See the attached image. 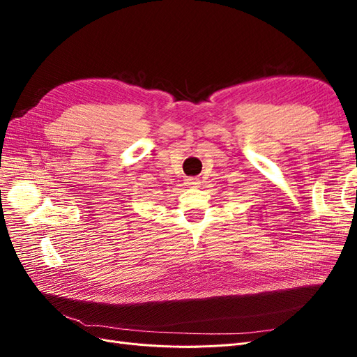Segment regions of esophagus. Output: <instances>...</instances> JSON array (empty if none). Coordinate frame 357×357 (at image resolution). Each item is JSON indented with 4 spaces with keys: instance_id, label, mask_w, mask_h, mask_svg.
I'll return each instance as SVG.
<instances>
[{
    "instance_id": "obj_1",
    "label": "esophagus",
    "mask_w": 357,
    "mask_h": 357,
    "mask_svg": "<svg viewBox=\"0 0 357 357\" xmlns=\"http://www.w3.org/2000/svg\"><path fill=\"white\" fill-rule=\"evenodd\" d=\"M186 185H188V186H192V188H195V186L198 185V180L193 178V177H189V178L186 180Z\"/></svg>"
}]
</instances>
